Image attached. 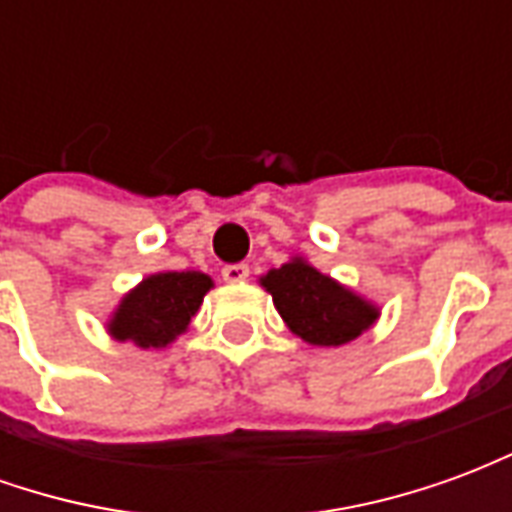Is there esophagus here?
Returning a JSON list of instances; mask_svg holds the SVG:
<instances>
[{
	"label": "esophagus",
	"instance_id": "34e87169",
	"mask_svg": "<svg viewBox=\"0 0 512 512\" xmlns=\"http://www.w3.org/2000/svg\"><path fill=\"white\" fill-rule=\"evenodd\" d=\"M224 282H246L249 279V266L246 263H230V266L222 268Z\"/></svg>",
	"mask_w": 512,
	"mask_h": 512
}]
</instances>
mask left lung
Wrapping results in <instances>:
<instances>
[{
    "label": "left lung",
    "instance_id": "1",
    "mask_svg": "<svg viewBox=\"0 0 512 512\" xmlns=\"http://www.w3.org/2000/svg\"><path fill=\"white\" fill-rule=\"evenodd\" d=\"M260 285L271 293L274 307L288 329L310 345H345L367 332L378 318L373 301L321 274L304 257L271 268Z\"/></svg>",
    "mask_w": 512,
    "mask_h": 512
}]
</instances>
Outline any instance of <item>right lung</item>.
<instances>
[{
  "label": "right lung",
  "instance_id": "right-lung-1",
  "mask_svg": "<svg viewBox=\"0 0 512 512\" xmlns=\"http://www.w3.org/2000/svg\"><path fill=\"white\" fill-rule=\"evenodd\" d=\"M213 279L202 271H158L145 277L120 299L106 323L120 343L139 348H167L189 329Z\"/></svg>",
  "mask_w": 512,
  "mask_h": 512
}]
</instances>
